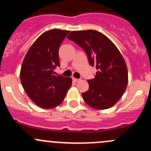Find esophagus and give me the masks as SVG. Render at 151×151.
I'll list each match as a JSON object with an SVG mask.
<instances>
[{"mask_svg": "<svg viewBox=\"0 0 151 151\" xmlns=\"http://www.w3.org/2000/svg\"><path fill=\"white\" fill-rule=\"evenodd\" d=\"M72 80H73V81H74V82H79V81H80V79L74 78V77H73Z\"/></svg>", "mask_w": 151, "mask_h": 151, "instance_id": "obj_1", "label": "esophagus"}]
</instances>
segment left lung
Segmentation results:
<instances>
[{"mask_svg": "<svg viewBox=\"0 0 151 151\" xmlns=\"http://www.w3.org/2000/svg\"><path fill=\"white\" fill-rule=\"evenodd\" d=\"M67 38L84 50L90 65L97 69L95 78L88 80V91L82 93L85 102L96 109L112 107L128 84L127 66L121 53L110 39L96 30L71 31Z\"/></svg>", "mask_w": 151, "mask_h": 151, "instance_id": "obj_1", "label": "left lung"}]
</instances>
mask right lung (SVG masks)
<instances>
[{
  "label": "right lung",
  "instance_id": "add662e5",
  "mask_svg": "<svg viewBox=\"0 0 151 151\" xmlns=\"http://www.w3.org/2000/svg\"><path fill=\"white\" fill-rule=\"evenodd\" d=\"M69 30L52 29L42 33L28 50L20 70V80L29 98L43 109L63 102L71 86L70 77L55 76L60 66L58 50Z\"/></svg>",
  "mask_w": 151,
  "mask_h": 151
}]
</instances>
